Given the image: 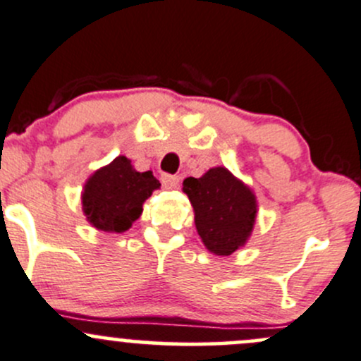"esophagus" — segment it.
<instances>
[{
    "mask_svg": "<svg viewBox=\"0 0 361 361\" xmlns=\"http://www.w3.org/2000/svg\"><path fill=\"white\" fill-rule=\"evenodd\" d=\"M161 183L164 188L173 190V188H176L180 185V176H176V174H162Z\"/></svg>",
    "mask_w": 361,
    "mask_h": 361,
    "instance_id": "esophagus-1",
    "label": "esophagus"
}]
</instances>
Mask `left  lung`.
Returning <instances> with one entry per match:
<instances>
[{
  "mask_svg": "<svg viewBox=\"0 0 361 361\" xmlns=\"http://www.w3.org/2000/svg\"><path fill=\"white\" fill-rule=\"evenodd\" d=\"M183 192L195 211V228L211 252L230 256L245 244L256 221V197L228 169L212 168L202 178H187Z\"/></svg>",
  "mask_w": 361,
  "mask_h": 361,
  "instance_id": "8db88e82",
  "label": "left lung"
}]
</instances>
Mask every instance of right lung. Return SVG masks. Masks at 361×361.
<instances>
[{"label":"right lung","instance_id":"add662e5","mask_svg":"<svg viewBox=\"0 0 361 361\" xmlns=\"http://www.w3.org/2000/svg\"><path fill=\"white\" fill-rule=\"evenodd\" d=\"M159 187L152 171L138 173L130 159L119 155L85 185L82 211L94 228L121 233L140 218L143 202Z\"/></svg>","mask_w":361,"mask_h":361}]
</instances>
